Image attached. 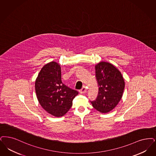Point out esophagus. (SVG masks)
Masks as SVG:
<instances>
[{
    "label": "esophagus",
    "instance_id": "1",
    "mask_svg": "<svg viewBox=\"0 0 156 156\" xmlns=\"http://www.w3.org/2000/svg\"><path fill=\"white\" fill-rule=\"evenodd\" d=\"M80 94H85V93L87 92V89H86V88L84 87H83V88H82L81 90H80Z\"/></svg>",
    "mask_w": 156,
    "mask_h": 156
}]
</instances>
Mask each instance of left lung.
Masks as SVG:
<instances>
[{"label": "left lung", "mask_w": 156, "mask_h": 156, "mask_svg": "<svg viewBox=\"0 0 156 156\" xmlns=\"http://www.w3.org/2000/svg\"><path fill=\"white\" fill-rule=\"evenodd\" d=\"M94 67L99 92L97 99L91 103L99 112H110L122 98L124 79L119 69L110 62H101Z\"/></svg>", "instance_id": "obj_1"}]
</instances>
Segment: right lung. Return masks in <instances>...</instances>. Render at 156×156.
I'll list each match as a JSON object with an SVG mask.
<instances>
[{
    "label": "right lung",
    "mask_w": 156,
    "mask_h": 156,
    "mask_svg": "<svg viewBox=\"0 0 156 156\" xmlns=\"http://www.w3.org/2000/svg\"><path fill=\"white\" fill-rule=\"evenodd\" d=\"M37 100L51 115L60 117L68 112L73 100L78 92L62 82L61 67L56 62L45 64L38 74L35 83Z\"/></svg>",
    "instance_id": "right-lung-1"
}]
</instances>
